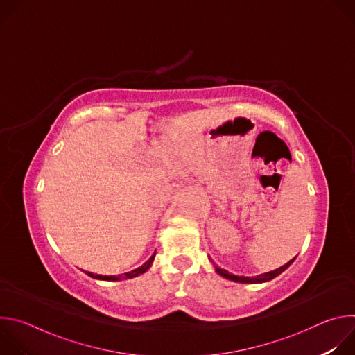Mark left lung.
Listing matches in <instances>:
<instances>
[{
    "label": "left lung",
    "mask_w": 355,
    "mask_h": 355,
    "mask_svg": "<svg viewBox=\"0 0 355 355\" xmlns=\"http://www.w3.org/2000/svg\"><path fill=\"white\" fill-rule=\"evenodd\" d=\"M293 261H295V259H292V260L288 261L285 266H282V267H279V268H277V270H274V271H270V272H266V274H260V275H257V277H239V275L230 274L229 271H226V270H223V268H219V267L215 266V264H214V266H215L216 272H218L220 277L226 278V279H230V281H234V282H241V284H260V282L271 281L272 278L278 277V275H279L281 272H284Z\"/></svg>",
    "instance_id": "1"
}]
</instances>
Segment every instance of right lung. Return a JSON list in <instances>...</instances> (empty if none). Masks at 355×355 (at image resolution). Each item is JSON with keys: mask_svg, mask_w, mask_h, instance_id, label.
Wrapping results in <instances>:
<instances>
[{"mask_svg": "<svg viewBox=\"0 0 355 355\" xmlns=\"http://www.w3.org/2000/svg\"><path fill=\"white\" fill-rule=\"evenodd\" d=\"M155 256H156V252H155V254L151 256L141 267H139V268H136V270H133V271H130V272H126V274H123V275H118V277H116V275H98V274H92V272H88V271H85V274L89 275V277H92V278H95V279H103V281H121L122 278H125V279H128V278H135V277H137V275L146 272V271L150 268L151 263H153V260H155Z\"/></svg>", "mask_w": 355, "mask_h": 355, "instance_id": "right-lung-1", "label": "right lung"}]
</instances>
